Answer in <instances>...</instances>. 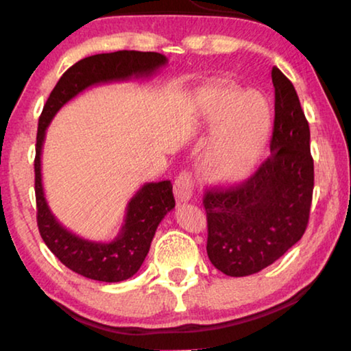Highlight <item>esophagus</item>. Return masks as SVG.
<instances>
[{"label": "esophagus", "instance_id": "esophagus-1", "mask_svg": "<svg viewBox=\"0 0 351 351\" xmlns=\"http://www.w3.org/2000/svg\"><path fill=\"white\" fill-rule=\"evenodd\" d=\"M193 193V180L189 171H182V173L176 178L175 181V197L178 203H187L192 198Z\"/></svg>", "mask_w": 351, "mask_h": 351}]
</instances>
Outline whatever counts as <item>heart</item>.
Masks as SVG:
<instances>
[{"mask_svg":"<svg viewBox=\"0 0 351 351\" xmlns=\"http://www.w3.org/2000/svg\"><path fill=\"white\" fill-rule=\"evenodd\" d=\"M206 99L210 105V121L221 123L209 153L210 175L221 182L245 180L257 167L269 141L271 106L268 99L260 91L249 90L241 94L232 112V100H228L217 90L207 91Z\"/></svg>","mask_w":351,"mask_h":351,"instance_id":"b5f03b06","label":"heart"}]
</instances>
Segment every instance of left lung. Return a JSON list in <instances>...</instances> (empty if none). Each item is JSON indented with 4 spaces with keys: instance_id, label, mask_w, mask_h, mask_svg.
<instances>
[{
    "instance_id": "obj_1",
    "label": "left lung",
    "mask_w": 351,
    "mask_h": 351,
    "mask_svg": "<svg viewBox=\"0 0 351 351\" xmlns=\"http://www.w3.org/2000/svg\"><path fill=\"white\" fill-rule=\"evenodd\" d=\"M271 156L245 182L207 190V255L223 274L265 269L305 234L314 189L310 127L293 83L272 68Z\"/></svg>"
}]
</instances>
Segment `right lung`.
Returning <instances> with one entry per match:
<instances>
[{
	"mask_svg": "<svg viewBox=\"0 0 351 351\" xmlns=\"http://www.w3.org/2000/svg\"><path fill=\"white\" fill-rule=\"evenodd\" d=\"M165 64L167 57L159 52L117 51L83 58L60 77L40 116L34 162L40 235L66 268L91 280L122 282L139 271L150 251L159 223L175 207L173 186L170 181L144 184L128 201L125 219L112 241L82 239L64 228L47 206L41 181V150L46 130L57 111L86 88L99 83L130 80L133 77H150Z\"/></svg>",
	"mask_w": 351,
	"mask_h": 351,
	"instance_id": "obj_1",
	"label": "right lung"
}]
</instances>
